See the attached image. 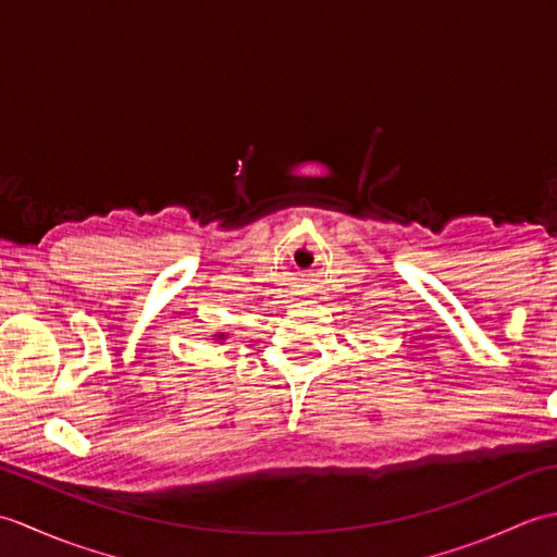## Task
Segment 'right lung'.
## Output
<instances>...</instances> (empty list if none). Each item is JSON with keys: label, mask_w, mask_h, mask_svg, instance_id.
Returning <instances> with one entry per match:
<instances>
[{"label": "right lung", "mask_w": 557, "mask_h": 557, "mask_svg": "<svg viewBox=\"0 0 557 557\" xmlns=\"http://www.w3.org/2000/svg\"><path fill=\"white\" fill-rule=\"evenodd\" d=\"M218 337H224V335H218Z\"/></svg>", "instance_id": "right-lung-1"}]
</instances>
